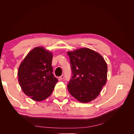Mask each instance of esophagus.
I'll use <instances>...</instances> for the list:
<instances>
[{"mask_svg":"<svg viewBox=\"0 0 134 134\" xmlns=\"http://www.w3.org/2000/svg\"><path fill=\"white\" fill-rule=\"evenodd\" d=\"M64 77H65V76H64V75H61V76L59 77V79H60V80H63V79H64Z\"/></svg>","mask_w":134,"mask_h":134,"instance_id":"obj_1","label":"esophagus"}]
</instances>
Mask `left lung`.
Listing matches in <instances>:
<instances>
[{"label": "left lung", "mask_w": 134, "mask_h": 134, "mask_svg": "<svg viewBox=\"0 0 134 134\" xmlns=\"http://www.w3.org/2000/svg\"><path fill=\"white\" fill-rule=\"evenodd\" d=\"M71 77L67 86L70 94L79 102L87 103L98 96L106 84L107 66L103 57L88 48L68 52Z\"/></svg>", "instance_id": "8db88e82"}]
</instances>
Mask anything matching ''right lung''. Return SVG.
<instances>
[{"instance_id":"1","label":"right lung","mask_w":134,"mask_h":134,"mask_svg":"<svg viewBox=\"0 0 134 134\" xmlns=\"http://www.w3.org/2000/svg\"><path fill=\"white\" fill-rule=\"evenodd\" d=\"M52 53L37 47L31 50L20 65L18 82L23 92L34 100L49 97L58 79L52 74Z\"/></svg>"}]
</instances>
